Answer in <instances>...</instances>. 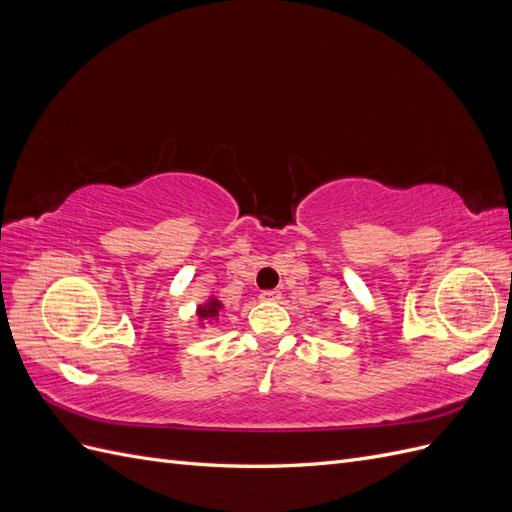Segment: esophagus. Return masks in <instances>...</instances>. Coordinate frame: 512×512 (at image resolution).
Segmentation results:
<instances>
[{"label":"esophagus","mask_w":512,"mask_h":512,"mask_svg":"<svg viewBox=\"0 0 512 512\" xmlns=\"http://www.w3.org/2000/svg\"><path fill=\"white\" fill-rule=\"evenodd\" d=\"M260 299L262 301H280L282 292L280 290H265V292H260Z\"/></svg>","instance_id":"1"}]
</instances>
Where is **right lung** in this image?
<instances>
[{"mask_svg": "<svg viewBox=\"0 0 512 512\" xmlns=\"http://www.w3.org/2000/svg\"><path fill=\"white\" fill-rule=\"evenodd\" d=\"M222 309H224V305H222L218 299H215V297H211L207 303L198 305L196 316H198L200 322H205V320H218L220 314H222Z\"/></svg>", "mask_w": 512, "mask_h": 512, "instance_id": "add662e5", "label": "right lung"}]
</instances>
